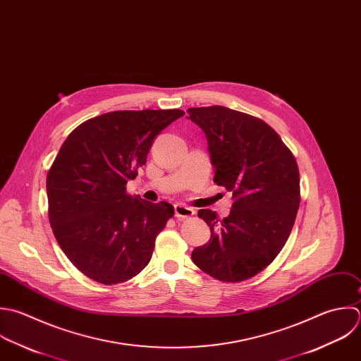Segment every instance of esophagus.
Here are the masks:
<instances>
[{
  "mask_svg": "<svg viewBox=\"0 0 361 361\" xmlns=\"http://www.w3.org/2000/svg\"><path fill=\"white\" fill-rule=\"evenodd\" d=\"M174 212H176V216L178 219H185V218H191L195 212L192 208H188L185 205H181V204H177L174 205Z\"/></svg>",
  "mask_w": 361,
  "mask_h": 361,
  "instance_id": "34e87169",
  "label": "esophagus"
}]
</instances>
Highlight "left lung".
<instances>
[{
  "instance_id": "obj_1",
  "label": "left lung",
  "mask_w": 361,
  "mask_h": 361,
  "mask_svg": "<svg viewBox=\"0 0 361 361\" xmlns=\"http://www.w3.org/2000/svg\"><path fill=\"white\" fill-rule=\"evenodd\" d=\"M187 112L208 139L214 181L233 198L224 219L198 211L211 239L194 249L192 262L224 283L249 280L273 263L293 231L301 202L297 160L260 118L221 105Z\"/></svg>"
}]
</instances>
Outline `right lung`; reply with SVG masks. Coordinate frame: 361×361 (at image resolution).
Segmentation results:
<instances>
[{"mask_svg":"<svg viewBox=\"0 0 361 361\" xmlns=\"http://www.w3.org/2000/svg\"><path fill=\"white\" fill-rule=\"evenodd\" d=\"M181 109L114 111L78 125L46 178L49 222L67 259L105 286L137 276L174 208L126 192L154 137Z\"/></svg>","mask_w":361,"mask_h":361,"instance_id":"1","label":"right lung"}]
</instances>
